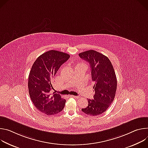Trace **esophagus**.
<instances>
[{
  "instance_id": "esophagus-1",
  "label": "esophagus",
  "mask_w": 148,
  "mask_h": 148,
  "mask_svg": "<svg viewBox=\"0 0 148 148\" xmlns=\"http://www.w3.org/2000/svg\"><path fill=\"white\" fill-rule=\"evenodd\" d=\"M71 97H73V98H76V99H77V98H79L78 96H73V95H71Z\"/></svg>"
}]
</instances>
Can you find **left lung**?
<instances>
[{
  "label": "left lung",
  "mask_w": 148,
  "mask_h": 148,
  "mask_svg": "<svg viewBox=\"0 0 148 148\" xmlns=\"http://www.w3.org/2000/svg\"><path fill=\"white\" fill-rule=\"evenodd\" d=\"M90 64L95 93L93 99H88V106L82 109L88 115L97 116L105 112L115 96L117 80L111 62L104 55L93 50L79 54Z\"/></svg>",
  "instance_id": "1"
}]
</instances>
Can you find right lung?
<instances>
[{"label": "right lung", "mask_w": 148, "mask_h": 148, "mask_svg": "<svg viewBox=\"0 0 148 148\" xmlns=\"http://www.w3.org/2000/svg\"><path fill=\"white\" fill-rule=\"evenodd\" d=\"M70 55L58 51H49L39 56L32 65L28 79L30 99L35 106L46 115L61 112L66 100L58 93L51 94L52 79Z\"/></svg>", "instance_id": "obj_1"}]
</instances>
